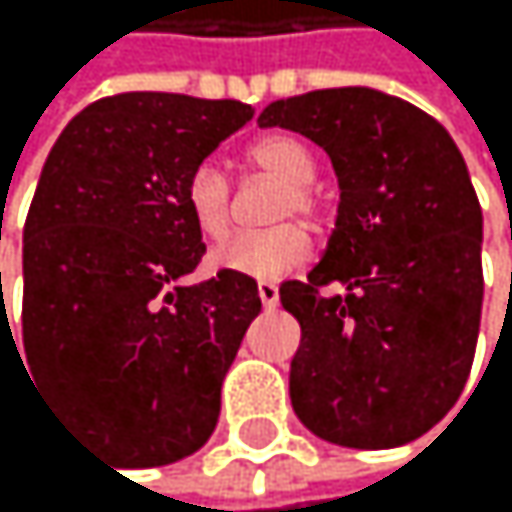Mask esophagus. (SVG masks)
<instances>
[{
	"label": "esophagus",
	"instance_id": "esophagus-1",
	"mask_svg": "<svg viewBox=\"0 0 512 512\" xmlns=\"http://www.w3.org/2000/svg\"><path fill=\"white\" fill-rule=\"evenodd\" d=\"M258 298H261L264 310H273L279 304V288H276V282H258Z\"/></svg>",
	"mask_w": 512,
	"mask_h": 512
}]
</instances>
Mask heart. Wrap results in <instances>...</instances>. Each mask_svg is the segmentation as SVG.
Listing matches in <instances>:
<instances>
[{"label":"heart","mask_w":512,"mask_h":512,"mask_svg":"<svg viewBox=\"0 0 512 512\" xmlns=\"http://www.w3.org/2000/svg\"><path fill=\"white\" fill-rule=\"evenodd\" d=\"M245 162L267 174L282 187V196L273 208V221L301 218L307 224H319L325 218V199L313 190L316 156L298 134L273 131L258 137L248 150ZM184 202L205 239H224L233 227V187L227 174L214 165L202 162L190 171ZM313 258V239L301 224H282L264 233H239L214 248L211 261L221 270L254 276V279H279Z\"/></svg>","instance_id":"obj_1"}]
</instances>
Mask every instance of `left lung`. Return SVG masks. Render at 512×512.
<instances>
[{"mask_svg":"<svg viewBox=\"0 0 512 512\" xmlns=\"http://www.w3.org/2000/svg\"><path fill=\"white\" fill-rule=\"evenodd\" d=\"M258 125L319 144L341 184L338 224L279 301L301 322L291 405L319 439L393 448L464 393L482 313V208L448 131L402 97L322 88Z\"/></svg>","mask_w":512,"mask_h":512,"instance_id":"8db88e82","label":"left lung"}]
</instances>
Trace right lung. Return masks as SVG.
I'll use <instances>...</instances> for the list:
<instances>
[{
  "mask_svg": "<svg viewBox=\"0 0 512 512\" xmlns=\"http://www.w3.org/2000/svg\"><path fill=\"white\" fill-rule=\"evenodd\" d=\"M254 110L165 91L88 104L51 147L24 224V350L131 467L202 448L221 384L261 313L258 282L202 261L184 187Z\"/></svg>",
  "mask_w": 512,
  "mask_h": 512,
  "instance_id": "right-lung-1",
  "label": "right lung"
}]
</instances>
